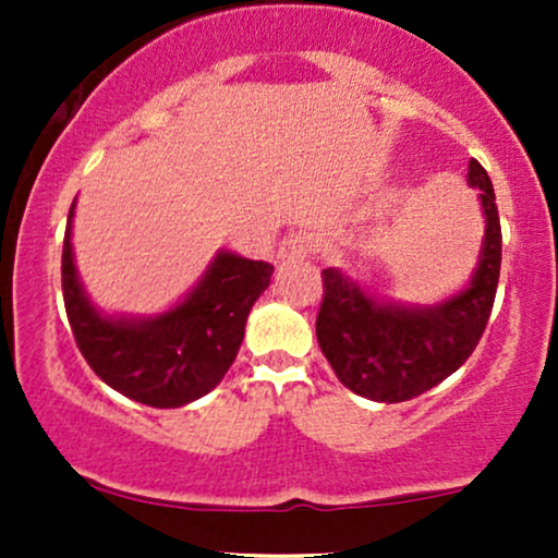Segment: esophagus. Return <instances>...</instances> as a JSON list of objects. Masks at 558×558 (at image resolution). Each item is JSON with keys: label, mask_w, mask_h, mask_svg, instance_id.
Wrapping results in <instances>:
<instances>
[{"label": "esophagus", "mask_w": 558, "mask_h": 558, "mask_svg": "<svg viewBox=\"0 0 558 558\" xmlns=\"http://www.w3.org/2000/svg\"><path fill=\"white\" fill-rule=\"evenodd\" d=\"M312 254V239L306 233H291L280 241L278 246V259L280 262H293L304 259Z\"/></svg>", "instance_id": "esophagus-1"}]
</instances>
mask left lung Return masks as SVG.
Listing matches in <instances>:
<instances>
[{"mask_svg":"<svg viewBox=\"0 0 558 558\" xmlns=\"http://www.w3.org/2000/svg\"><path fill=\"white\" fill-rule=\"evenodd\" d=\"M466 181L480 189L485 241L470 286L435 306L377 301L336 267L323 270L317 343L338 380L364 399L399 403L425 393L470 360L490 319L501 275V220L477 159Z\"/></svg>","mask_w":558,"mask_h":558,"instance_id":"obj_1","label":"left lung"}]
</instances>
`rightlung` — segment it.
Instances as JSON below:
<instances>
[{
	"label": "right lung",
	"mask_w": 558,
	"mask_h": 558,
	"mask_svg": "<svg viewBox=\"0 0 558 558\" xmlns=\"http://www.w3.org/2000/svg\"><path fill=\"white\" fill-rule=\"evenodd\" d=\"M73 207L62 243V296L83 360L107 386L157 409L209 393L239 354L254 301L272 265L220 252L181 304L149 319L105 317L83 293L73 262Z\"/></svg>",
	"instance_id": "obj_1"
}]
</instances>
